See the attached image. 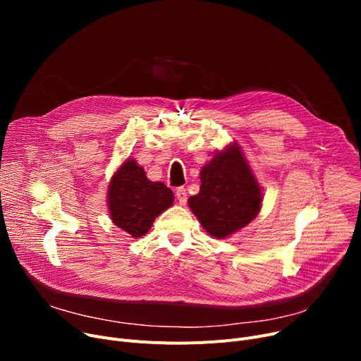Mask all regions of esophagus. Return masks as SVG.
<instances>
[{"label":"esophagus","mask_w":361,"mask_h":361,"mask_svg":"<svg viewBox=\"0 0 361 361\" xmlns=\"http://www.w3.org/2000/svg\"><path fill=\"white\" fill-rule=\"evenodd\" d=\"M176 197H177L180 204H185V202H187V192H185L184 187H178L177 188V190H176Z\"/></svg>","instance_id":"1"}]
</instances>
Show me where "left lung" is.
<instances>
[{
  "label": "left lung",
  "mask_w": 361,
  "mask_h": 361,
  "mask_svg": "<svg viewBox=\"0 0 361 361\" xmlns=\"http://www.w3.org/2000/svg\"><path fill=\"white\" fill-rule=\"evenodd\" d=\"M200 192L188 207L215 238H226L250 224L260 211L262 190L237 143L218 150L200 169Z\"/></svg>",
  "instance_id": "obj_1"
}]
</instances>
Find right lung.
<instances>
[{
    "instance_id": "right-lung-1",
    "label": "right lung",
    "mask_w": 361,
    "mask_h": 361,
    "mask_svg": "<svg viewBox=\"0 0 361 361\" xmlns=\"http://www.w3.org/2000/svg\"><path fill=\"white\" fill-rule=\"evenodd\" d=\"M174 203V195L161 181H149L135 159H127L112 176L108 187V207L118 228L139 238L155 218Z\"/></svg>"
}]
</instances>
